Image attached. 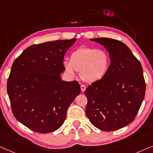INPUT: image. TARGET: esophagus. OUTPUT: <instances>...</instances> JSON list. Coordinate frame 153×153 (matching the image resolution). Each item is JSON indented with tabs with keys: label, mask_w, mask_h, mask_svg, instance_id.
Returning <instances> with one entry per match:
<instances>
[{
	"label": "esophagus",
	"mask_w": 153,
	"mask_h": 153,
	"mask_svg": "<svg viewBox=\"0 0 153 153\" xmlns=\"http://www.w3.org/2000/svg\"><path fill=\"white\" fill-rule=\"evenodd\" d=\"M80 88H81V91H85V89H86V87H85V85H81V86H80Z\"/></svg>",
	"instance_id": "1"
}]
</instances>
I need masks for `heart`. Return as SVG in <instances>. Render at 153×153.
Returning a JSON list of instances; mask_svg holds the SVG:
<instances>
[{"label": "heart", "instance_id": "1", "mask_svg": "<svg viewBox=\"0 0 153 153\" xmlns=\"http://www.w3.org/2000/svg\"><path fill=\"white\" fill-rule=\"evenodd\" d=\"M111 65V58L105 50L94 48H80L71 53L70 62L64 63L67 74L74 76L75 71L80 73V78L87 83H94L107 74Z\"/></svg>", "mask_w": 153, "mask_h": 153}]
</instances>
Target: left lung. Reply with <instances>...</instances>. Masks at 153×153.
<instances>
[{
	"instance_id": "left-lung-1",
	"label": "left lung",
	"mask_w": 153,
	"mask_h": 153,
	"mask_svg": "<svg viewBox=\"0 0 153 153\" xmlns=\"http://www.w3.org/2000/svg\"><path fill=\"white\" fill-rule=\"evenodd\" d=\"M109 53L111 65L102 80L85 90L86 115L105 131L117 130L133 122L146 93L141 64L125 43L107 38H91Z\"/></svg>"
}]
</instances>
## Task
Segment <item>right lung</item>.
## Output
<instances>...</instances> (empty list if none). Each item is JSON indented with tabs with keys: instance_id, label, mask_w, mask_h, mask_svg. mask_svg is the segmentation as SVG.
Listing matches in <instances>:
<instances>
[{
	"instance_id": "obj_1",
	"label": "right lung",
	"mask_w": 153,
	"mask_h": 153,
	"mask_svg": "<svg viewBox=\"0 0 153 153\" xmlns=\"http://www.w3.org/2000/svg\"><path fill=\"white\" fill-rule=\"evenodd\" d=\"M76 39L30 45L15 60L7 91L16 119L38 133H50L64 123L67 110L80 93L77 81L61 78L64 57Z\"/></svg>"
}]
</instances>
